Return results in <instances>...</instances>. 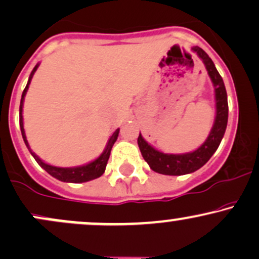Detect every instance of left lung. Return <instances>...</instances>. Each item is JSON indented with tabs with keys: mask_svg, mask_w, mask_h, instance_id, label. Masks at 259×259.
I'll return each mask as SVG.
<instances>
[{
	"mask_svg": "<svg viewBox=\"0 0 259 259\" xmlns=\"http://www.w3.org/2000/svg\"><path fill=\"white\" fill-rule=\"evenodd\" d=\"M194 52L198 55L202 61H203L206 69L212 80L213 86H214L215 92V107L217 114L214 124H213L212 130L206 141L201 145L197 150L194 152L183 153V154H170L163 153L160 151L156 150L145 141L142 135L140 134L138 138V145L141 151L142 157L150 165V168L153 171L164 175H185L194 173V171L203 167L204 164L209 160L213 153L215 152L217 148L221 145V141L224 136L225 129L228 124V96L227 90H225L224 81H223L221 74L217 70L214 63L209 56L207 55L201 47L195 46L192 47Z\"/></svg>",
	"mask_w": 259,
	"mask_h": 259,
	"instance_id": "left-lung-1",
	"label": "left lung"
}]
</instances>
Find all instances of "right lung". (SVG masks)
<instances>
[{"instance_id":"add662e5","label":"right lung","mask_w":259,"mask_h":259,"mask_svg":"<svg viewBox=\"0 0 259 259\" xmlns=\"http://www.w3.org/2000/svg\"><path fill=\"white\" fill-rule=\"evenodd\" d=\"M37 67H38V64L35 65V68L32 69L30 76H29L28 84H26L24 91H23L22 100H20V106H19L20 132H22L23 140H24L26 147H28V150L30 151L32 157H34L35 160H36L38 164H40L41 167H42L50 175H52L53 178H56V179L64 181V183H78V184L79 183H85V181H90V180L97 179V178H100L101 175L105 173L107 162H108L109 154H111V150H112L113 145H114V142L117 141V139H118L119 129H117L114 133H113V135L111 136V138H109L108 142H107V146L105 148V151L101 153V156L99 157V158L92 160V162L89 163V164L81 165V167H74V168L53 167V165H50V164H47V163L42 162V160L38 158L36 154L32 152V151L30 150V147H29L28 140H26L25 132H24V125H23V114H22V113H23V102H24V97H25L26 91H28V89H29V84H30L31 78H32V75H34V73L36 72Z\"/></svg>"}]
</instances>
